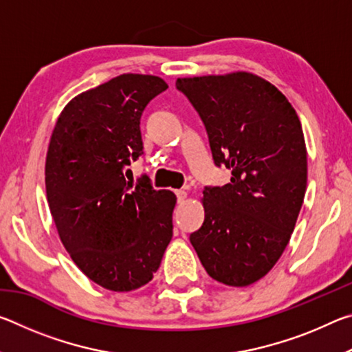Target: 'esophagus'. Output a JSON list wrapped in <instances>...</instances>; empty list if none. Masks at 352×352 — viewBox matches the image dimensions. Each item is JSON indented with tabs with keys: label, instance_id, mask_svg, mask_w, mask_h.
Returning a JSON list of instances; mask_svg holds the SVG:
<instances>
[{
	"label": "esophagus",
	"instance_id": "obj_1",
	"mask_svg": "<svg viewBox=\"0 0 352 352\" xmlns=\"http://www.w3.org/2000/svg\"><path fill=\"white\" fill-rule=\"evenodd\" d=\"M177 199H178V204H183L184 200L188 199V192L186 190H183V189H180V190H177Z\"/></svg>",
	"mask_w": 352,
	"mask_h": 352
}]
</instances>
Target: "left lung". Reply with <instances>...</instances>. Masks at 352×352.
<instances>
[{"label": "left lung", "mask_w": 352, "mask_h": 352, "mask_svg": "<svg viewBox=\"0 0 352 352\" xmlns=\"http://www.w3.org/2000/svg\"><path fill=\"white\" fill-rule=\"evenodd\" d=\"M206 127L214 163L231 182L204 190L205 220L189 236L212 279L247 287L287 247L307 184L302 127L287 98L247 71L178 77Z\"/></svg>", "instance_id": "obj_1"}]
</instances>
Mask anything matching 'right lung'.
Returning a JSON list of instances; mask_svg holds the SVG:
<instances>
[{"label": "right lung", "instance_id": "obj_1", "mask_svg": "<svg viewBox=\"0 0 352 352\" xmlns=\"http://www.w3.org/2000/svg\"><path fill=\"white\" fill-rule=\"evenodd\" d=\"M166 88L158 76L121 74L77 94L47 146L46 197L58 237L83 275L107 290L147 284L172 239L175 194L126 180L142 153V110Z\"/></svg>", "mask_w": 352, "mask_h": 352}]
</instances>
